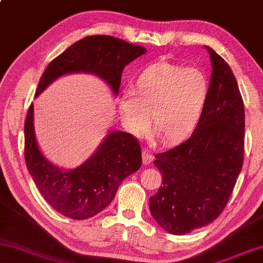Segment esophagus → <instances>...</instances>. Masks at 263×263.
Here are the masks:
<instances>
[{
    "mask_svg": "<svg viewBox=\"0 0 263 263\" xmlns=\"http://www.w3.org/2000/svg\"><path fill=\"white\" fill-rule=\"evenodd\" d=\"M153 160H154V156L151 154L149 151L148 149L142 151V161H144L145 164H149Z\"/></svg>",
    "mask_w": 263,
    "mask_h": 263,
    "instance_id": "esophagus-1",
    "label": "esophagus"
}]
</instances>
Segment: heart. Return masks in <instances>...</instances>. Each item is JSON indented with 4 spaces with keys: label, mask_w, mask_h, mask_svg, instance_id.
<instances>
[{
    "label": "heart",
    "mask_w": 263,
    "mask_h": 263,
    "mask_svg": "<svg viewBox=\"0 0 263 263\" xmlns=\"http://www.w3.org/2000/svg\"><path fill=\"white\" fill-rule=\"evenodd\" d=\"M209 92L211 84L203 70L156 62L141 71L133 89L122 93L123 123L133 136L144 138L152 117L153 132L165 144H175L198 126Z\"/></svg>",
    "instance_id": "b5f03b06"
}]
</instances>
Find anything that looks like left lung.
Returning a JSON list of instances; mask_svg holds the SVG:
<instances>
[{
	"label": "left lung",
	"mask_w": 263,
	"mask_h": 263,
	"mask_svg": "<svg viewBox=\"0 0 263 263\" xmlns=\"http://www.w3.org/2000/svg\"><path fill=\"white\" fill-rule=\"evenodd\" d=\"M211 55V92L198 126L183 144L155 155L162 186L149 198L155 221L173 235L208 226L226 208L244 163L245 109L232 70Z\"/></svg>",
	"instance_id": "1"
}]
</instances>
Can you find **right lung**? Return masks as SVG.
<instances>
[{"label": "right lung", "instance_id": "add662e5", "mask_svg": "<svg viewBox=\"0 0 263 263\" xmlns=\"http://www.w3.org/2000/svg\"><path fill=\"white\" fill-rule=\"evenodd\" d=\"M146 52L139 45L111 35H89L74 42L52 60L42 73L35 95L56 78L70 72L98 74L118 93L124 66ZM26 166L42 197L56 212L73 219H86L112 201L118 186L140 168L141 147L130 133L111 132L95 154L74 170H63L45 159L33 128V103L24 125Z\"/></svg>", "mask_w": 263, "mask_h": 263}]
</instances>
